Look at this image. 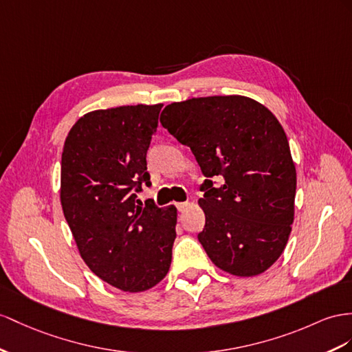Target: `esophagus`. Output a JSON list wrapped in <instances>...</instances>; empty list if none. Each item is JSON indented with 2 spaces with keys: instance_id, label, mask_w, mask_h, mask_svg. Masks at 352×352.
Returning a JSON list of instances; mask_svg holds the SVG:
<instances>
[{
  "instance_id": "esophagus-1",
  "label": "esophagus",
  "mask_w": 352,
  "mask_h": 352,
  "mask_svg": "<svg viewBox=\"0 0 352 352\" xmlns=\"http://www.w3.org/2000/svg\"><path fill=\"white\" fill-rule=\"evenodd\" d=\"M177 205V210L182 212V211H184L187 206H188V202H178V204H175Z\"/></svg>"
}]
</instances>
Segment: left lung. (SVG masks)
<instances>
[{"instance_id": "8db88e82", "label": "left lung", "mask_w": 352, "mask_h": 352, "mask_svg": "<svg viewBox=\"0 0 352 352\" xmlns=\"http://www.w3.org/2000/svg\"><path fill=\"white\" fill-rule=\"evenodd\" d=\"M160 123L190 147L206 177L197 239L211 262L235 276L265 272L283 254L294 220L296 168L281 123L241 95L173 102ZM217 176L223 184L214 188Z\"/></svg>"}]
</instances>
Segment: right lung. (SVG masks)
I'll return each mask as SVG.
<instances>
[{
    "instance_id": "add662e5",
    "label": "right lung",
    "mask_w": 352,
    "mask_h": 352,
    "mask_svg": "<svg viewBox=\"0 0 352 352\" xmlns=\"http://www.w3.org/2000/svg\"><path fill=\"white\" fill-rule=\"evenodd\" d=\"M164 104L85 114L68 132L60 204L78 253L92 272L123 292H146L168 274L177 208L137 205L150 186L146 155Z\"/></svg>"
}]
</instances>
